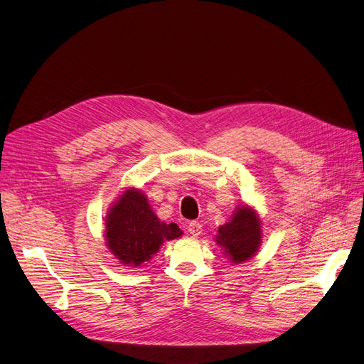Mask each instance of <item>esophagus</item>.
Masks as SVG:
<instances>
[{
    "mask_svg": "<svg viewBox=\"0 0 364 364\" xmlns=\"http://www.w3.org/2000/svg\"><path fill=\"white\" fill-rule=\"evenodd\" d=\"M187 230L192 236H199L202 233V224L199 221H190L187 225Z\"/></svg>",
    "mask_w": 364,
    "mask_h": 364,
    "instance_id": "1",
    "label": "esophagus"
}]
</instances>
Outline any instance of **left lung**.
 Segmentation results:
<instances>
[{
    "label": "left lung",
    "mask_w": 364,
    "mask_h": 364,
    "mask_svg": "<svg viewBox=\"0 0 364 364\" xmlns=\"http://www.w3.org/2000/svg\"><path fill=\"white\" fill-rule=\"evenodd\" d=\"M217 243L224 247V255L239 264L250 259L261 243V221L250 206H242L232 220L218 228Z\"/></svg>",
    "instance_id": "obj_1"
}]
</instances>
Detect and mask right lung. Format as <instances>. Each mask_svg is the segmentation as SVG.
<instances>
[{
    "label": "right lung",
    "mask_w": 364,
    "mask_h": 364,
    "mask_svg": "<svg viewBox=\"0 0 364 364\" xmlns=\"http://www.w3.org/2000/svg\"><path fill=\"white\" fill-rule=\"evenodd\" d=\"M176 223H161L146 196L128 188L106 217V240L110 252L122 264L139 267L159 251L164 240L180 237Z\"/></svg>",
    "instance_id": "right-lung-1"
}]
</instances>
